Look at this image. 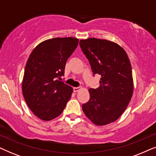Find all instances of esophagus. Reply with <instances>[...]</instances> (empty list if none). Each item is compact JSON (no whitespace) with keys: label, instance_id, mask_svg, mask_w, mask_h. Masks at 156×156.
I'll list each match as a JSON object with an SVG mask.
<instances>
[{"label":"esophagus","instance_id":"esophagus-1","mask_svg":"<svg viewBox=\"0 0 156 156\" xmlns=\"http://www.w3.org/2000/svg\"><path fill=\"white\" fill-rule=\"evenodd\" d=\"M81 89L80 87H74L73 88V90L74 92H77V91H79Z\"/></svg>","mask_w":156,"mask_h":156}]
</instances>
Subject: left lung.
I'll return each instance as SVG.
<instances>
[{"label": "left lung", "mask_w": 156, "mask_h": 156, "mask_svg": "<svg viewBox=\"0 0 156 156\" xmlns=\"http://www.w3.org/2000/svg\"><path fill=\"white\" fill-rule=\"evenodd\" d=\"M80 45L94 74L101 75L100 86L89 89L90 98L82 105L83 112L97 126L114 122L124 112L133 92L129 57L120 45L106 40H81Z\"/></svg>", "instance_id": "left-lung-1"}]
</instances>
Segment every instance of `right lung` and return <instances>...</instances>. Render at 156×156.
<instances>
[{
  "instance_id": "1",
  "label": "right lung",
  "mask_w": 156,
  "mask_h": 156,
  "mask_svg": "<svg viewBox=\"0 0 156 156\" xmlns=\"http://www.w3.org/2000/svg\"><path fill=\"white\" fill-rule=\"evenodd\" d=\"M75 37H56L34 48L25 68L22 91L34 114L51 121L62 113L73 89L61 82L66 62L78 45Z\"/></svg>"
}]
</instances>
